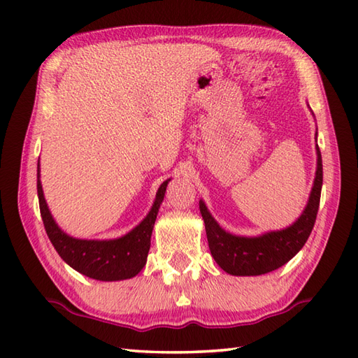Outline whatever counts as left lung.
Here are the masks:
<instances>
[{
    "instance_id": "1",
    "label": "left lung",
    "mask_w": 358,
    "mask_h": 358,
    "mask_svg": "<svg viewBox=\"0 0 358 358\" xmlns=\"http://www.w3.org/2000/svg\"><path fill=\"white\" fill-rule=\"evenodd\" d=\"M317 141V134H315ZM317 149V171L305 210L295 222L280 231L264 232L257 237H241L226 232L214 217L210 215L206 204L200 200V212L206 227L210 254L217 264L231 275H263L286 264L305 246L317 218L320 206V194L323 185L322 154Z\"/></svg>"
}]
</instances>
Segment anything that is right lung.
<instances>
[{
	"label": "right lung",
	"mask_w": 358,
	"mask_h": 358,
	"mask_svg": "<svg viewBox=\"0 0 358 358\" xmlns=\"http://www.w3.org/2000/svg\"><path fill=\"white\" fill-rule=\"evenodd\" d=\"M169 180H166L158 187L155 201L152 204L149 214L143 222L135 226L131 232L113 240H81L73 238L58 227L45 203L43 186L40 180V162L36 171V191L40 201L41 218L48 232V237L57 249L63 260L78 271L83 275L100 281H118L135 277L148 260L150 249V235L158 215L159 204L163 203L166 187Z\"/></svg>",
	"instance_id": "right-lung-1"
}]
</instances>
